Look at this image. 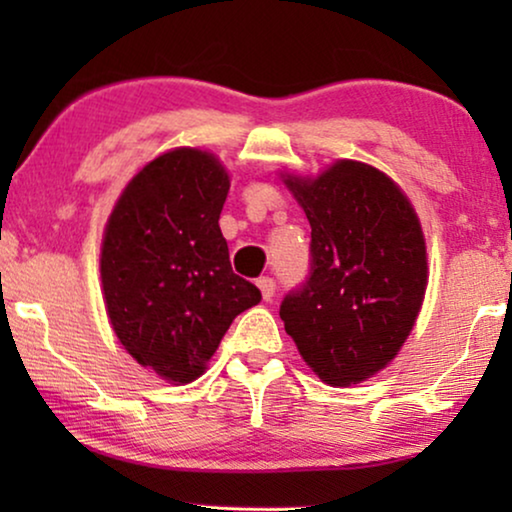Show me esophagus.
<instances>
[{"mask_svg":"<svg viewBox=\"0 0 512 512\" xmlns=\"http://www.w3.org/2000/svg\"><path fill=\"white\" fill-rule=\"evenodd\" d=\"M258 289L263 293V300H272L275 296V289H277V282L272 277H258Z\"/></svg>","mask_w":512,"mask_h":512,"instance_id":"34e87169","label":"esophagus"}]
</instances>
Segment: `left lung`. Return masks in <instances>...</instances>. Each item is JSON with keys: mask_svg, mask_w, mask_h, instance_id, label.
<instances>
[{"mask_svg": "<svg viewBox=\"0 0 512 512\" xmlns=\"http://www.w3.org/2000/svg\"><path fill=\"white\" fill-rule=\"evenodd\" d=\"M286 186L312 226L310 270L279 317L307 366L349 387L398 354L422 307L426 247L417 214L387 174L338 160Z\"/></svg>", "mask_w": 512, "mask_h": 512, "instance_id": "left-lung-1", "label": "left lung"}]
</instances>
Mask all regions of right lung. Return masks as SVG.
<instances>
[{
	"instance_id": "right-lung-1",
	"label": "right lung",
	"mask_w": 512,
	"mask_h": 512,
	"mask_svg": "<svg viewBox=\"0 0 512 512\" xmlns=\"http://www.w3.org/2000/svg\"><path fill=\"white\" fill-rule=\"evenodd\" d=\"M230 181L212 153L177 149L125 186L102 242L111 326L132 359L186 384L261 291L230 268L219 216Z\"/></svg>"
}]
</instances>
